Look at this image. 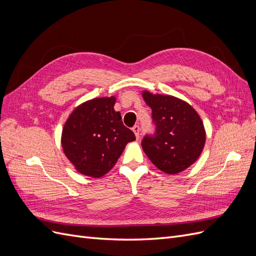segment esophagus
Returning a JSON list of instances; mask_svg holds the SVG:
<instances>
[{"label": "esophagus", "instance_id": "esophagus-1", "mask_svg": "<svg viewBox=\"0 0 256 256\" xmlns=\"http://www.w3.org/2000/svg\"><path fill=\"white\" fill-rule=\"evenodd\" d=\"M132 131L134 132L136 138V140H138V138H140V127H138V126H134V127L132 128Z\"/></svg>", "mask_w": 256, "mask_h": 256}]
</instances>
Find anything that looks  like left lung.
<instances>
[{
  "instance_id": "obj_1",
  "label": "left lung",
  "mask_w": 256,
  "mask_h": 256,
  "mask_svg": "<svg viewBox=\"0 0 256 256\" xmlns=\"http://www.w3.org/2000/svg\"><path fill=\"white\" fill-rule=\"evenodd\" d=\"M152 109L156 134L145 136L142 148L160 171L177 174L198 159L203 152L206 132L198 112L184 100L170 96L142 92Z\"/></svg>"
}]
</instances>
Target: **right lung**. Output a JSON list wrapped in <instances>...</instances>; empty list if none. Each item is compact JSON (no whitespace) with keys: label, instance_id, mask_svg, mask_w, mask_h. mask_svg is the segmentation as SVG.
Instances as JSON below:
<instances>
[{"label":"right lung","instance_id":"1","mask_svg":"<svg viewBox=\"0 0 256 256\" xmlns=\"http://www.w3.org/2000/svg\"><path fill=\"white\" fill-rule=\"evenodd\" d=\"M116 98L88 100L69 115L62 132V147L79 173L92 178L106 174L114 166L134 134L124 126L114 110Z\"/></svg>","mask_w":256,"mask_h":256}]
</instances>
